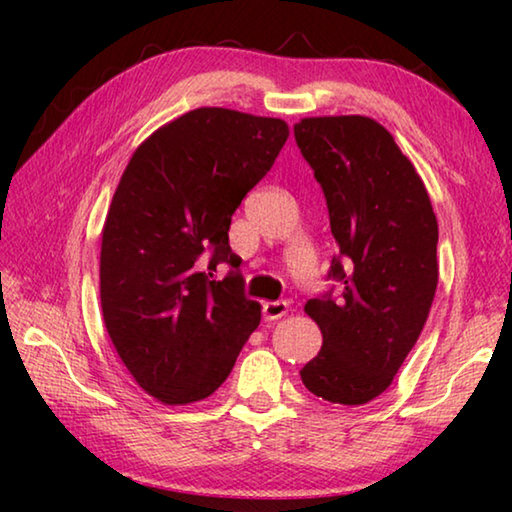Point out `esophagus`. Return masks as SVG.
Masks as SVG:
<instances>
[{"instance_id":"esophagus-1","label":"esophagus","mask_w":512,"mask_h":512,"mask_svg":"<svg viewBox=\"0 0 512 512\" xmlns=\"http://www.w3.org/2000/svg\"><path fill=\"white\" fill-rule=\"evenodd\" d=\"M287 311H289V302H284V300L264 302V305H262L264 320H277V318L287 316Z\"/></svg>"}]
</instances>
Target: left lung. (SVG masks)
I'll return each instance as SVG.
<instances>
[{
  "label": "left lung",
  "mask_w": 512,
  "mask_h": 512,
  "mask_svg": "<svg viewBox=\"0 0 512 512\" xmlns=\"http://www.w3.org/2000/svg\"><path fill=\"white\" fill-rule=\"evenodd\" d=\"M323 189L339 246L332 289L307 300L323 348L302 384L332 404L359 406L386 391L427 323L438 284V221L427 189L393 135L361 115L293 126Z\"/></svg>",
  "instance_id": "8db88e82"
}]
</instances>
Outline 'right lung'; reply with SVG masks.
<instances>
[{
  "label": "right lung",
  "mask_w": 512,
  "mask_h": 512,
  "mask_svg": "<svg viewBox=\"0 0 512 512\" xmlns=\"http://www.w3.org/2000/svg\"><path fill=\"white\" fill-rule=\"evenodd\" d=\"M289 137L282 119L198 108L133 153L103 225L101 309L119 359L164 404L210 397L262 318L230 221ZM229 275L214 281L215 266Z\"/></svg>",
  "instance_id": "right-lung-1"
}]
</instances>
